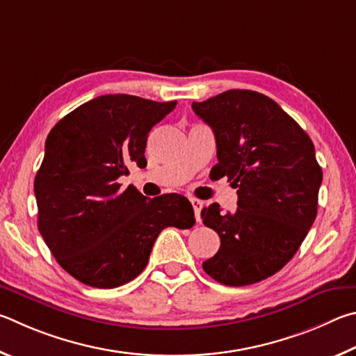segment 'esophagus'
I'll use <instances>...</instances> for the list:
<instances>
[{
	"instance_id": "34e87169",
	"label": "esophagus",
	"mask_w": 356,
	"mask_h": 356,
	"mask_svg": "<svg viewBox=\"0 0 356 356\" xmlns=\"http://www.w3.org/2000/svg\"><path fill=\"white\" fill-rule=\"evenodd\" d=\"M191 203H192V208H194L195 219L200 220V211H202V207H203V202L198 200V198H191Z\"/></svg>"
}]
</instances>
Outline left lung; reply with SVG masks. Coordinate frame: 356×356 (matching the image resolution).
<instances>
[{
  "label": "left lung",
  "mask_w": 356,
  "mask_h": 356,
  "mask_svg": "<svg viewBox=\"0 0 356 356\" xmlns=\"http://www.w3.org/2000/svg\"><path fill=\"white\" fill-rule=\"evenodd\" d=\"M214 131L217 159L211 175L238 188V208H203V223L220 248L203 270L227 286L258 283L294 257L317 214L322 168L314 145L272 98L233 89L192 103Z\"/></svg>",
  "instance_id": "1"
}]
</instances>
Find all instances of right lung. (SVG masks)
Listing matches in <instances>:
<instances>
[{"label": "right lung", "instance_id": "1", "mask_svg": "<svg viewBox=\"0 0 356 356\" xmlns=\"http://www.w3.org/2000/svg\"><path fill=\"white\" fill-rule=\"evenodd\" d=\"M134 95H102L54 124L34 179L39 232L65 272L92 288L111 289L145 269L167 227L195 225L188 198L148 200L117 179L147 164L149 129L175 109Z\"/></svg>", "mask_w": 356, "mask_h": 356}]
</instances>
